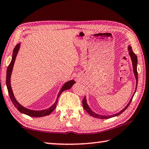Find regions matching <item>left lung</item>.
I'll list each match as a JSON object with an SVG mask.
<instances>
[{
    "mask_svg": "<svg viewBox=\"0 0 149 149\" xmlns=\"http://www.w3.org/2000/svg\"><path fill=\"white\" fill-rule=\"evenodd\" d=\"M128 50H129V54L131 57V58H132V64H133V72H134V74H135V79H136V88H135V91L134 93H133V95L132 96V99H130V102L128 104H127V106L123 108L122 110H121L120 112L116 113V114H113V115H109V116H103V115H100V114H96L91 109L90 107L88 106L87 103V100H86V98L85 97H84V99H83V107H84V109L86 110V112L89 114L90 116H91L94 117V118H100V119H108V118H112V117H114V116H117L120 115L122 114V112H124V111L127 109V108L129 107V105L130 104L131 102H132V99L133 97V96H134L135 91H136V89H137V82H138V74H137V57L136 56V54L134 53V52H133L132 50V48L131 46L128 47Z\"/></svg>",
    "mask_w": 149,
    "mask_h": 149,
    "instance_id": "1",
    "label": "left lung"
}]
</instances>
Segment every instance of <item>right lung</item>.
I'll use <instances>...</instances> for the list:
<instances>
[{"label":"right lung","instance_id":"obj_1","mask_svg":"<svg viewBox=\"0 0 149 149\" xmlns=\"http://www.w3.org/2000/svg\"><path fill=\"white\" fill-rule=\"evenodd\" d=\"M19 47H20V43L17 44L16 46L15 47L14 49L13 50V54H12V60H11L10 63L9 65L8 66V68H7L6 87H7V89H8L10 98L12 103L14 104V107L17 108V110H19L20 112L23 113V114H24L29 116H31V117H36V118L42 117V116H45L49 115L50 113H52V111H53L55 108H56L57 102H58V99L60 94H61L63 91H64L70 89V88L73 86V85H74L75 82L74 80H70V81H68L65 83V84H64V85H63V87H62V89L60 90L58 94L56 102L54 103V104H52L51 107L49 108H47V109H46V110H40V111L32 110L27 109V108L22 107L21 104H19V102L17 101L16 99H15L14 93H13V92H12V90L11 85H10V77H11L12 69H13L14 62H15V60H16L17 52H18V50L19 49Z\"/></svg>","mask_w":149,"mask_h":149}]
</instances>
